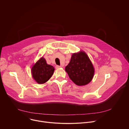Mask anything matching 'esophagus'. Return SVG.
Instances as JSON below:
<instances>
[{"instance_id": "obj_1", "label": "esophagus", "mask_w": 129, "mask_h": 129, "mask_svg": "<svg viewBox=\"0 0 129 129\" xmlns=\"http://www.w3.org/2000/svg\"><path fill=\"white\" fill-rule=\"evenodd\" d=\"M62 67L61 66H59V65H56V69H59V68H61Z\"/></svg>"}]
</instances>
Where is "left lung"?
Segmentation results:
<instances>
[{"mask_svg": "<svg viewBox=\"0 0 129 129\" xmlns=\"http://www.w3.org/2000/svg\"><path fill=\"white\" fill-rule=\"evenodd\" d=\"M65 71L73 83L79 86L88 84L92 79L94 73L92 64L84 51L72 55Z\"/></svg>", "mask_w": 129, "mask_h": 129, "instance_id": "left-lung-1", "label": "left lung"}]
</instances>
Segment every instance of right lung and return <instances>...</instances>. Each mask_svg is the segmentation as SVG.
Returning a JSON list of instances; mask_svg holds the SVG:
<instances>
[{
  "label": "right lung",
  "mask_w": 129,
  "mask_h": 129,
  "mask_svg": "<svg viewBox=\"0 0 129 129\" xmlns=\"http://www.w3.org/2000/svg\"><path fill=\"white\" fill-rule=\"evenodd\" d=\"M54 70V67L47 64L46 60L42 57L33 66L31 73L33 78L37 82L44 84L51 77Z\"/></svg>",
  "instance_id": "add662e5"
}]
</instances>
